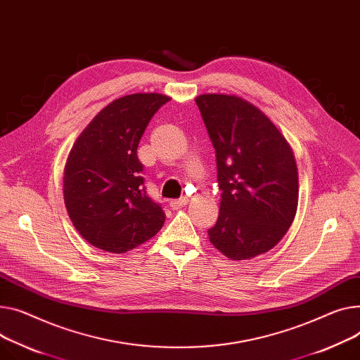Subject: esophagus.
<instances>
[{
  "mask_svg": "<svg viewBox=\"0 0 360 360\" xmlns=\"http://www.w3.org/2000/svg\"><path fill=\"white\" fill-rule=\"evenodd\" d=\"M188 204V198H181V200H174V201H171L169 202V205H171V208L172 210H179V208H182V207H185Z\"/></svg>",
  "mask_w": 360,
  "mask_h": 360,
  "instance_id": "esophagus-1",
  "label": "esophagus"
}]
</instances>
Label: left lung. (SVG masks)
Here are the masks:
<instances>
[{"mask_svg":"<svg viewBox=\"0 0 360 360\" xmlns=\"http://www.w3.org/2000/svg\"><path fill=\"white\" fill-rule=\"evenodd\" d=\"M217 159L219 220L210 242L231 260L269 252L291 227L298 207L294 152L272 120L227 94L195 98Z\"/></svg>","mask_w":360,"mask_h":360,"instance_id":"8db88e82","label":"left lung"}]
</instances>
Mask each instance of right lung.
Returning <instances> with one entry per match:
<instances>
[{
  "label": "right lung",
  "mask_w": 360,
  "mask_h": 360,
  "mask_svg": "<svg viewBox=\"0 0 360 360\" xmlns=\"http://www.w3.org/2000/svg\"><path fill=\"white\" fill-rule=\"evenodd\" d=\"M171 97L124 95L104 107L75 140L65 165L63 200L70 221L88 243L126 253L152 238L166 215L143 186L139 141Z\"/></svg>",
  "instance_id": "1"
}]
</instances>
